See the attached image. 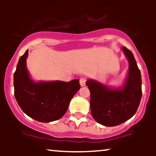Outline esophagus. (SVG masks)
I'll return each instance as SVG.
<instances>
[{"label": "esophagus", "mask_w": 156, "mask_h": 156, "mask_svg": "<svg viewBox=\"0 0 156 156\" xmlns=\"http://www.w3.org/2000/svg\"><path fill=\"white\" fill-rule=\"evenodd\" d=\"M86 80H87L86 77H82L80 79V83L81 87H84L85 85H86Z\"/></svg>", "instance_id": "esophagus-1"}]
</instances>
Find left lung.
Listing matches in <instances>:
<instances>
[{"label": "left lung", "instance_id": "1", "mask_svg": "<svg viewBox=\"0 0 156 156\" xmlns=\"http://www.w3.org/2000/svg\"><path fill=\"white\" fill-rule=\"evenodd\" d=\"M129 62L126 78L120 87L108 86L95 80L86 85L91 93V116L105 126H115L129 120L136 114L141 99V76L131 51L121 48Z\"/></svg>", "mask_w": 156, "mask_h": 156}]
</instances>
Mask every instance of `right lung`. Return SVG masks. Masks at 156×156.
<instances>
[{
    "mask_svg": "<svg viewBox=\"0 0 156 156\" xmlns=\"http://www.w3.org/2000/svg\"><path fill=\"white\" fill-rule=\"evenodd\" d=\"M27 50L14 73L16 101L23 112L36 121L49 123L58 120L67 112L70 101L80 89V80L35 82L27 70Z\"/></svg>",
    "mask_w": 156,
    "mask_h": 156,
    "instance_id": "right-lung-1",
    "label": "right lung"
}]
</instances>
